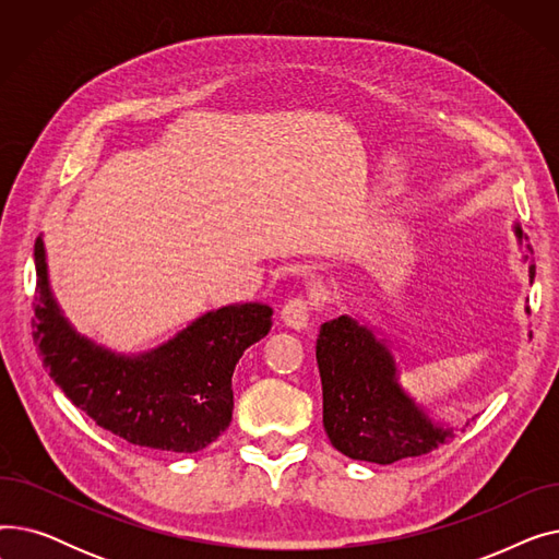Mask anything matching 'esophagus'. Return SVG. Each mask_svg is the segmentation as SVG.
I'll return each instance as SVG.
<instances>
[{"label": "esophagus", "instance_id": "obj_1", "mask_svg": "<svg viewBox=\"0 0 559 559\" xmlns=\"http://www.w3.org/2000/svg\"><path fill=\"white\" fill-rule=\"evenodd\" d=\"M310 312H312L310 301L306 297H295L283 306L281 317L285 321V326L295 329V331H304L310 321Z\"/></svg>", "mask_w": 559, "mask_h": 559}]
</instances>
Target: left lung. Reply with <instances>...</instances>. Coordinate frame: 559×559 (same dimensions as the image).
<instances>
[{
  "instance_id": "1",
  "label": "left lung",
  "mask_w": 559,
  "mask_h": 559,
  "mask_svg": "<svg viewBox=\"0 0 559 559\" xmlns=\"http://www.w3.org/2000/svg\"><path fill=\"white\" fill-rule=\"evenodd\" d=\"M514 235L521 245L519 224ZM523 262L533 283L535 262L527 253ZM317 367L324 392V430L346 457L392 464L451 442L453 428L430 419L428 409L399 383L401 373L388 340L356 317L342 314L321 324Z\"/></svg>"
}]
</instances>
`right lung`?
<instances>
[{
  "mask_svg": "<svg viewBox=\"0 0 559 559\" xmlns=\"http://www.w3.org/2000/svg\"><path fill=\"white\" fill-rule=\"evenodd\" d=\"M34 342L43 367L97 426L129 444L197 453L233 419L235 365L272 329V308L230 304L197 317L142 354H117L74 326L56 304L43 238L34 247Z\"/></svg>",
  "mask_w": 559,
  "mask_h": 559,
  "instance_id": "obj_1",
  "label": "right lung"
}]
</instances>
